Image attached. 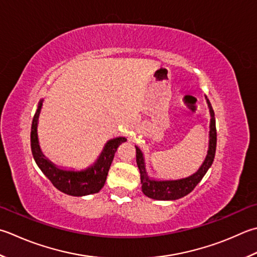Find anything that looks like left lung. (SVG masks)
<instances>
[{
    "instance_id": "obj_1",
    "label": "left lung",
    "mask_w": 257,
    "mask_h": 257,
    "mask_svg": "<svg viewBox=\"0 0 257 257\" xmlns=\"http://www.w3.org/2000/svg\"><path fill=\"white\" fill-rule=\"evenodd\" d=\"M207 99V97H206ZM207 103L210 112V132H209V149L206 159L203 165L194 175L189 176L187 178L178 179V180H152L146 174L145 163L143 154L138 147H136V160L140 172V180H142V189L143 193L149 198L158 199V200H175L182 198L184 196L188 195L192 190L197 186V184L203 179L205 174L207 173L210 166H212L215 153H216V142H217V134H216V122H215V113L212 104L207 99Z\"/></svg>"
}]
</instances>
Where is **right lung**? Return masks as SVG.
I'll return each instance as SVG.
<instances>
[{
  "label": "right lung",
  "instance_id": "add662e5",
  "mask_svg": "<svg viewBox=\"0 0 257 257\" xmlns=\"http://www.w3.org/2000/svg\"><path fill=\"white\" fill-rule=\"evenodd\" d=\"M41 107L42 101L39 103L31 127V149L35 163L38 164L40 169L50 179V182L53 184L54 187L58 188L60 192L71 196H84L98 193L103 187L105 179H107L109 168L111 166L117 148L122 143L127 142V139L119 137L110 140L105 145L97 163L87 170H83V172H69V170L59 169L53 164L50 163L48 159L44 158L38 144L37 125Z\"/></svg>",
  "mask_w": 257,
  "mask_h": 257
}]
</instances>
